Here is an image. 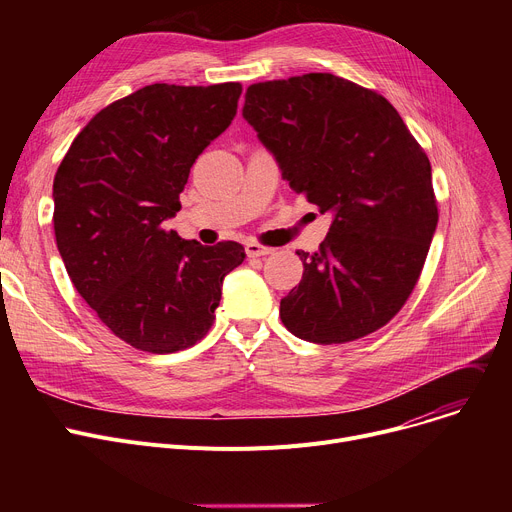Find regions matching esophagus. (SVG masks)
I'll list each match as a JSON object with an SVG mask.
<instances>
[{
  "mask_svg": "<svg viewBox=\"0 0 512 512\" xmlns=\"http://www.w3.org/2000/svg\"><path fill=\"white\" fill-rule=\"evenodd\" d=\"M245 251H247L249 257H265V255H272L274 253L272 247H263V245H259V242H255V240L247 242Z\"/></svg>",
  "mask_w": 512,
  "mask_h": 512,
  "instance_id": "obj_1",
  "label": "esophagus"
}]
</instances>
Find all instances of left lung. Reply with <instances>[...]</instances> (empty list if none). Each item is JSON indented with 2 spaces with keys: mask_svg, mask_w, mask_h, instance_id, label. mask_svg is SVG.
<instances>
[{
  "mask_svg": "<svg viewBox=\"0 0 512 512\" xmlns=\"http://www.w3.org/2000/svg\"><path fill=\"white\" fill-rule=\"evenodd\" d=\"M242 116L294 193L332 226L280 301L282 324L315 344L386 326L421 276L438 226L432 166L394 105L328 72L247 89Z\"/></svg>",
  "mask_w": 512,
  "mask_h": 512,
  "instance_id": "1",
  "label": "left lung"
}]
</instances>
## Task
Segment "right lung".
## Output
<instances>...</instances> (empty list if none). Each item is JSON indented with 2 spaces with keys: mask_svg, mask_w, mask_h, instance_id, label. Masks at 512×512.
Returning a JSON list of instances; mask_svg holds the SVG:
<instances>
[{
  "mask_svg": "<svg viewBox=\"0 0 512 512\" xmlns=\"http://www.w3.org/2000/svg\"><path fill=\"white\" fill-rule=\"evenodd\" d=\"M240 83H157L110 103L78 132L53 178V230L80 297L118 338L166 355L211 328L234 240L203 247L164 222L195 159L236 116Z\"/></svg>",
  "mask_w": 512,
  "mask_h": 512,
  "instance_id": "right-lung-1",
  "label": "right lung"
}]
</instances>
